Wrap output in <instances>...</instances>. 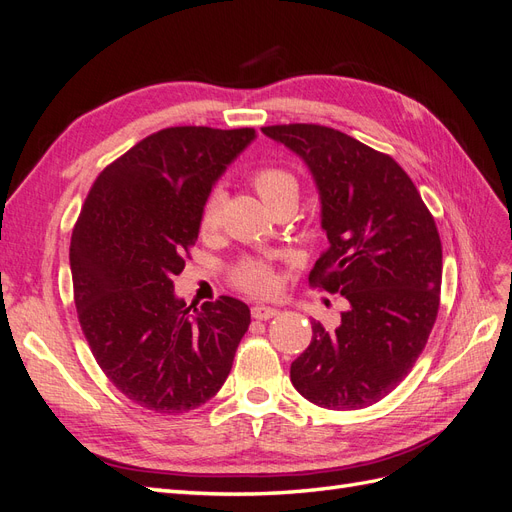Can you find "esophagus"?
I'll return each instance as SVG.
<instances>
[{"label": "esophagus", "instance_id": "obj_1", "mask_svg": "<svg viewBox=\"0 0 512 512\" xmlns=\"http://www.w3.org/2000/svg\"><path fill=\"white\" fill-rule=\"evenodd\" d=\"M277 314H280V309L269 307V305H254L252 307V316L256 320H269V318H275Z\"/></svg>", "mask_w": 512, "mask_h": 512}]
</instances>
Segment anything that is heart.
<instances>
[{"label":"heart","mask_w":512,"mask_h":512,"mask_svg":"<svg viewBox=\"0 0 512 512\" xmlns=\"http://www.w3.org/2000/svg\"><path fill=\"white\" fill-rule=\"evenodd\" d=\"M254 190L262 198L269 209H275L282 203H297L299 198V181L290 170L282 166H260L250 177ZM222 190H213L203 209H200L198 230L200 235H211L220 228L222 222ZM232 282L237 288L256 294V297H267L277 288V277L273 269L262 260H243L232 271Z\"/></svg>","instance_id":"obj_1"}]
</instances>
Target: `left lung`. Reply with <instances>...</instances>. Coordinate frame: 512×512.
Returning a JSON list of instances; mask_svg holds the SVG:
<instances>
[{"label": "left lung", "instance_id": "obj_1", "mask_svg": "<svg viewBox=\"0 0 512 512\" xmlns=\"http://www.w3.org/2000/svg\"><path fill=\"white\" fill-rule=\"evenodd\" d=\"M262 132L312 170L329 250L316 260L309 284L348 301L337 329L312 322V342L290 365V380L320 408H367L410 374L436 322V222L406 170L386 153L318 123Z\"/></svg>", "mask_w": 512, "mask_h": 512}]
</instances>
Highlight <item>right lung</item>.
Wrapping results in <instances>:
<instances>
[{
    "instance_id": "obj_1",
    "label": "right lung",
    "mask_w": 512,
    "mask_h": 512,
    "mask_svg": "<svg viewBox=\"0 0 512 512\" xmlns=\"http://www.w3.org/2000/svg\"><path fill=\"white\" fill-rule=\"evenodd\" d=\"M254 128H166L108 164L72 230L76 314L91 354L134 404L162 414L203 406L226 382L250 307L232 297L200 309L173 277L198 239L200 209Z\"/></svg>"
}]
</instances>
